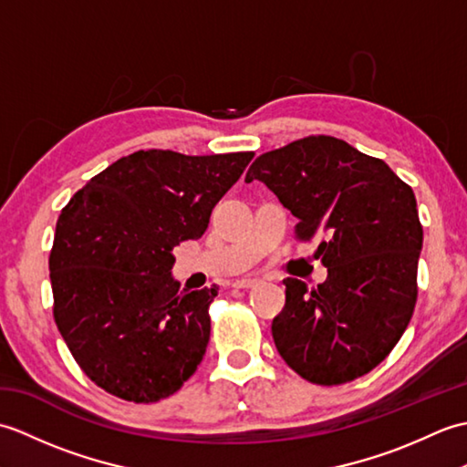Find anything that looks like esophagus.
Here are the masks:
<instances>
[{
	"label": "esophagus",
	"mask_w": 467,
	"mask_h": 467,
	"mask_svg": "<svg viewBox=\"0 0 467 467\" xmlns=\"http://www.w3.org/2000/svg\"><path fill=\"white\" fill-rule=\"evenodd\" d=\"M256 285H259V281L256 279H239L233 283L234 289H253V286H256Z\"/></svg>",
	"instance_id": "obj_1"
}]
</instances>
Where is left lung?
Instances as JSON below:
<instances>
[{
  "label": "left lung",
  "mask_w": 467,
  "mask_h": 467,
  "mask_svg": "<svg viewBox=\"0 0 467 467\" xmlns=\"http://www.w3.org/2000/svg\"><path fill=\"white\" fill-rule=\"evenodd\" d=\"M261 181L299 218L296 241H317L327 281H285L273 339L285 363L315 385L375 369L408 329L423 244L418 202L379 158L333 136H306L261 154L244 182Z\"/></svg>",
  "instance_id": "obj_1"
}]
</instances>
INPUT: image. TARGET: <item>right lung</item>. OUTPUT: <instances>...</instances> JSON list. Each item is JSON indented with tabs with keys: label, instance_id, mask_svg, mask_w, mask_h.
<instances>
[{
	"label": "right lung",
	"instance_id": "obj_1",
	"mask_svg": "<svg viewBox=\"0 0 467 467\" xmlns=\"http://www.w3.org/2000/svg\"><path fill=\"white\" fill-rule=\"evenodd\" d=\"M254 152L138 150L62 208L49 253L54 321L80 369L124 401L171 398L201 365L216 286L186 293L172 249L201 239Z\"/></svg>",
	"mask_w": 467,
	"mask_h": 467
}]
</instances>
